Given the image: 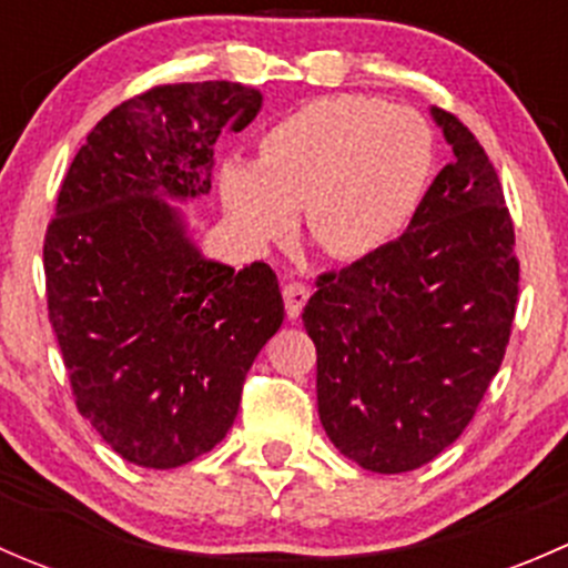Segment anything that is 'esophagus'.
<instances>
[{
    "instance_id": "esophagus-1",
    "label": "esophagus",
    "mask_w": 568,
    "mask_h": 568,
    "mask_svg": "<svg viewBox=\"0 0 568 568\" xmlns=\"http://www.w3.org/2000/svg\"><path fill=\"white\" fill-rule=\"evenodd\" d=\"M307 296H311V291H307V285L302 283V280H288V283L283 285V300H285V313H288V318H300Z\"/></svg>"
}]
</instances>
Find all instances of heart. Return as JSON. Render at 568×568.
I'll use <instances>...</instances> for the list:
<instances>
[{"mask_svg": "<svg viewBox=\"0 0 568 568\" xmlns=\"http://www.w3.org/2000/svg\"><path fill=\"white\" fill-rule=\"evenodd\" d=\"M434 164L437 140L420 112L368 95H326L268 125L257 164L227 159L220 192L244 242H280L305 209L321 247L357 261L409 227Z\"/></svg>", "mask_w": 568, "mask_h": 568, "instance_id": "b5f03b06", "label": "heart"}]
</instances>
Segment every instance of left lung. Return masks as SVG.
Segmentation results:
<instances>
[{"mask_svg":"<svg viewBox=\"0 0 568 568\" xmlns=\"http://www.w3.org/2000/svg\"><path fill=\"white\" fill-rule=\"evenodd\" d=\"M432 114L454 162L393 244L321 274L302 313L326 437L385 475L423 467L462 437L506 357L519 296L495 164L456 114Z\"/></svg>","mask_w":568,"mask_h":568,"instance_id":"8db88e82","label":"left lung"}]
</instances>
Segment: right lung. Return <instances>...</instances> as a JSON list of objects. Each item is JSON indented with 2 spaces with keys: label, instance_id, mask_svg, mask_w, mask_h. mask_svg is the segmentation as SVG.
<instances>
[{
  "label": "right lung",
  "instance_id": "1",
  "mask_svg": "<svg viewBox=\"0 0 568 568\" xmlns=\"http://www.w3.org/2000/svg\"><path fill=\"white\" fill-rule=\"evenodd\" d=\"M257 109L261 93L236 82L123 101L79 148L45 227V305L77 409L140 467H181L222 443L283 324L272 266L205 261L162 200L209 194L216 136Z\"/></svg>",
  "mask_w": 568,
  "mask_h": 568
}]
</instances>
